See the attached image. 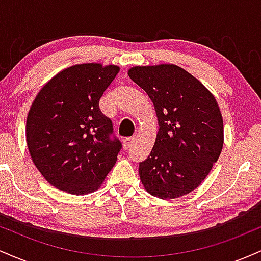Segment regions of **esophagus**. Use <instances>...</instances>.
I'll return each mask as SVG.
<instances>
[{"label": "esophagus", "instance_id": "1", "mask_svg": "<svg viewBox=\"0 0 261 261\" xmlns=\"http://www.w3.org/2000/svg\"><path fill=\"white\" fill-rule=\"evenodd\" d=\"M133 145H134V137H126V139L122 140V147H124V149H128Z\"/></svg>", "mask_w": 261, "mask_h": 261}]
</instances>
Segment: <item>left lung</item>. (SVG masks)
<instances>
[{
	"instance_id": "1",
	"label": "left lung",
	"mask_w": 261,
	"mask_h": 261,
	"mask_svg": "<svg viewBox=\"0 0 261 261\" xmlns=\"http://www.w3.org/2000/svg\"><path fill=\"white\" fill-rule=\"evenodd\" d=\"M128 77L148 94L158 133L140 179L151 195L176 199L208 175L223 147L222 114L212 93L176 65L135 66Z\"/></svg>"
}]
</instances>
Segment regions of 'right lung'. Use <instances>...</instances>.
I'll list each match as a JSON object with an SVG mask.
<instances>
[{"mask_svg": "<svg viewBox=\"0 0 261 261\" xmlns=\"http://www.w3.org/2000/svg\"><path fill=\"white\" fill-rule=\"evenodd\" d=\"M120 68L81 64L65 68L33 101L25 126L29 153L50 184L72 195L100 187L116 163L121 142L99 109L103 93Z\"/></svg>", "mask_w": 261, "mask_h": 261, "instance_id": "add662e5", "label": "right lung"}]
</instances>
